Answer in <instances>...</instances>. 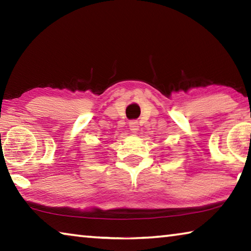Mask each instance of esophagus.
<instances>
[{
	"label": "esophagus",
	"mask_w": 251,
	"mask_h": 251,
	"mask_svg": "<svg viewBox=\"0 0 251 251\" xmlns=\"http://www.w3.org/2000/svg\"><path fill=\"white\" fill-rule=\"evenodd\" d=\"M138 123L136 121H130L129 122V128L131 131H134V133H136V131L138 130Z\"/></svg>",
	"instance_id": "34e87169"
}]
</instances>
